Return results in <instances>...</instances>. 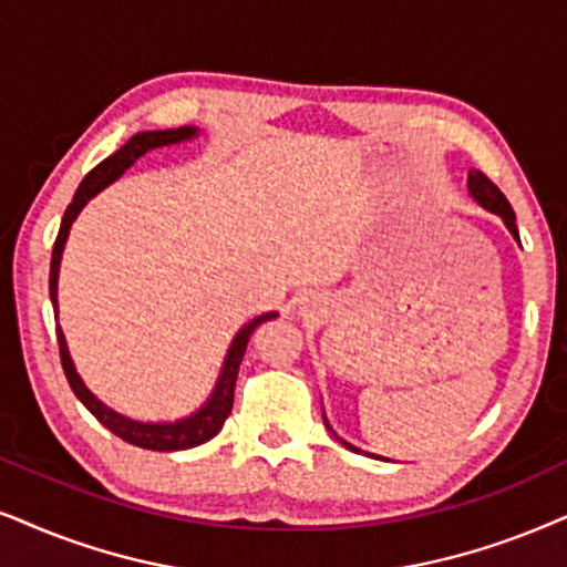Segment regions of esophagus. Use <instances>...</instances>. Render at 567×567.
Wrapping results in <instances>:
<instances>
[{"label": "esophagus", "mask_w": 567, "mask_h": 567, "mask_svg": "<svg viewBox=\"0 0 567 567\" xmlns=\"http://www.w3.org/2000/svg\"><path fill=\"white\" fill-rule=\"evenodd\" d=\"M298 313L300 317H313V313H317V300L313 298H306V300H300V306H298Z\"/></svg>", "instance_id": "34e87169"}]
</instances>
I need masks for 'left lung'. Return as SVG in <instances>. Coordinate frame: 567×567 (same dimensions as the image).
Here are the masks:
<instances>
[{"instance_id":"8db88e82","label":"left lung","mask_w":567,"mask_h":567,"mask_svg":"<svg viewBox=\"0 0 567 567\" xmlns=\"http://www.w3.org/2000/svg\"><path fill=\"white\" fill-rule=\"evenodd\" d=\"M468 193L471 196H474L478 204L484 206L486 212H492V214H497V217H503V221H505V227L507 230L513 233V238L520 243V235H518V227H515V212H513V206H511V200L505 198V193L497 188V185H494L489 177L484 175V172H478V169H471L468 172ZM327 421V419H324ZM327 429L329 432H332V426L327 424ZM334 434V432H332ZM337 436V434H334ZM337 440H340V436H337ZM342 444H346L348 450H353V453H361V450L355 447V444H350V442H346V440H340ZM369 455V453H367ZM374 457V455H371ZM379 457V455H377Z\"/></svg>"}]
</instances>
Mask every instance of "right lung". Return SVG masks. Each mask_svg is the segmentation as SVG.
Masks as SVG:
<instances>
[{"label": "right lung", "instance_id": "right-lung-1", "mask_svg": "<svg viewBox=\"0 0 567 567\" xmlns=\"http://www.w3.org/2000/svg\"><path fill=\"white\" fill-rule=\"evenodd\" d=\"M193 135H198V127H190V125L169 127V131L135 133L133 138L127 141L123 148H120V152L106 156L102 164H96V167H93L89 175L83 177V183L78 185V190L73 196V204L64 209L60 233H56L54 250H52V267H49V298H52L54 313H56V277H60L62 250H64V243H68L70 227H73V221H75L78 214H81L83 206L89 204V200L96 196L99 190L117 181V177L123 175V172L131 167V164L138 159V156L152 152V148L190 141ZM271 319H277V311L261 313V317L248 321V324L243 327L238 334H235L233 346L225 355V363H221L217 384H214L209 400H206V403L200 405L196 413L185 415V419H177V421H162V424H143V421L127 419V415L112 411L110 405H104L102 400L93 395L89 386L83 384L81 374L75 371V363H73V358H70L68 342H64V334H62L60 324H56V346H60V361H62L64 377H68L70 386H73L75 398L81 400V403L89 408L93 415H96L99 424H104L112 434H117L120 440L135 444V447L159 450V453H172V450H188V447H196V444L209 442L212 436L219 432L221 424L227 421V415H230V411H233L235 379H238L240 361H243V355H246L250 334L256 332V327H261L264 321H271Z\"/></svg>", "mask_w": 567, "mask_h": 567}]
</instances>
